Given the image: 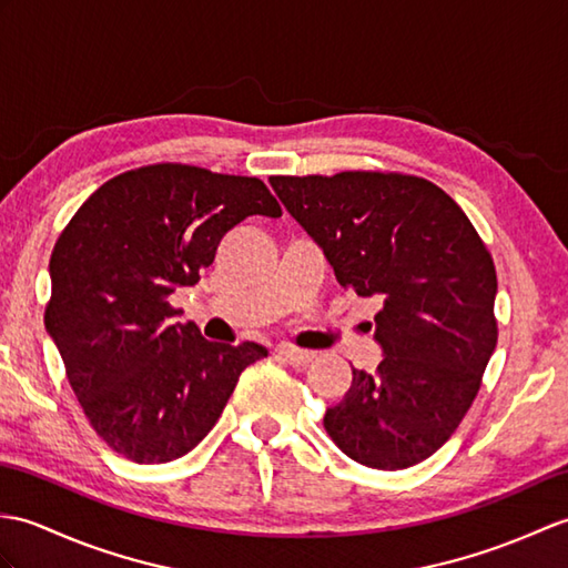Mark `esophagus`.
I'll return each instance as SVG.
<instances>
[{
	"instance_id": "obj_1",
	"label": "esophagus",
	"mask_w": 568,
	"mask_h": 568,
	"mask_svg": "<svg viewBox=\"0 0 568 568\" xmlns=\"http://www.w3.org/2000/svg\"><path fill=\"white\" fill-rule=\"evenodd\" d=\"M275 353L281 355L283 361H287L290 365H307L314 361V353L312 351H302V348H295V346H287V344H281L278 348H275Z\"/></svg>"
}]
</instances>
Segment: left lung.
Wrapping results in <instances>:
<instances>
[{
    "instance_id": "obj_1",
    "label": "left lung",
    "mask_w": 568,
    "mask_h": 568,
    "mask_svg": "<svg viewBox=\"0 0 568 568\" xmlns=\"http://www.w3.org/2000/svg\"><path fill=\"white\" fill-rule=\"evenodd\" d=\"M336 281L379 297L375 373L355 371L324 428L355 463L406 469L450 438L496 348V268L450 195L426 179L344 171L273 176Z\"/></svg>"
}]
</instances>
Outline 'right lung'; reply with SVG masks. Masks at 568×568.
I'll use <instances>...</instances> for the list:
<instances>
[{
  "label": "right lung",
  "mask_w": 568,
  "mask_h": 568,
  "mask_svg": "<svg viewBox=\"0 0 568 568\" xmlns=\"http://www.w3.org/2000/svg\"><path fill=\"white\" fill-rule=\"evenodd\" d=\"M252 215H283L263 181L156 164L105 181L60 234L45 332L89 424L118 455L162 465L191 453L244 367L268 355L248 341L213 344L169 305Z\"/></svg>",
  "instance_id": "add662e5"
}]
</instances>
